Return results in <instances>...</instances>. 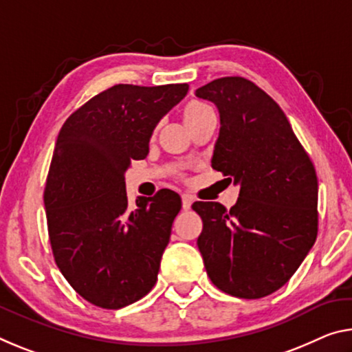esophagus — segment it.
<instances>
[{"label":"esophagus","mask_w":352,"mask_h":352,"mask_svg":"<svg viewBox=\"0 0 352 352\" xmlns=\"http://www.w3.org/2000/svg\"><path fill=\"white\" fill-rule=\"evenodd\" d=\"M182 205H183V210L188 211L189 208H191V205H192V199L189 197L188 194H183V196H182Z\"/></svg>","instance_id":"obj_1"}]
</instances>
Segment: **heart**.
<instances>
[{
  "label": "heart",
  "mask_w": 352,
  "mask_h": 352,
  "mask_svg": "<svg viewBox=\"0 0 352 352\" xmlns=\"http://www.w3.org/2000/svg\"><path fill=\"white\" fill-rule=\"evenodd\" d=\"M210 108L206 104H204V103H199V102H194V103H191L186 108V111H185V119H188V117H192V116H197V114H200V113H204V111H208Z\"/></svg>",
  "instance_id": "b5f03b06"
}]
</instances>
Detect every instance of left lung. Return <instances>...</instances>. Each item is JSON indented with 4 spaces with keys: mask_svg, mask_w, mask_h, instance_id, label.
Wrapping results in <instances>:
<instances>
[{
    "mask_svg": "<svg viewBox=\"0 0 352 352\" xmlns=\"http://www.w3.org/2000/svg\"><path fill=\"white\" fill-rule=\"evenodd\" d=\"M196 97L219 111L211 167L239 185L236 204L196 202L206 274L224 293L258 299L285 285L315 244L318 178L287 116L241 76L219 78Z\"/></svg>",
    "mask_w": 352,
    "mask_h": 352,
    "instance_id": "obj_1",
    "label": "left lung"
}]
</instances>
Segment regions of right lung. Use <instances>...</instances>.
<instances>
[{
	"label": "right lung",
	"mask_w": 352,
	"mask_h": 352,
	"mask_svg": "<svg viewBox=\"0 0 352 352\" xmlns=\"http://www.w3.org/2000/svg\"><path fill=\"white\" fill-rule=\"evenodd\" d=\"M189 86L116 85L78 108L56 141L43 204L56 265L80 296L122 309L153 288L182 199L170 189L128 206L125 172Z\"/></svg>",
	"instance_id": "right-lung-1"
}]
</instances>
